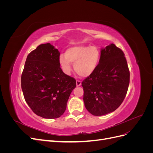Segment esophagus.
<instances>
[{"label": "esophagus", "mask_w": 153, "mask_h": 153, "mask_svg": "<svg viewBox=\"0 0 153 153\" xmlns=\"http://www.w3.org/2000/svg\"><path fill=\"white\" fill-rule=\"evenodd\" d=\"M76 86H77V87H79V86L81 85L82 82H81V81H80V80H76Z\"/></svg>", "instance_id": "34e87169"}]
</instances>
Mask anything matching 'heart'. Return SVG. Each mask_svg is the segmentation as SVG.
<instances>
[{
    "label": "heart",
    "mask_w": 153,
    "mask_h": 153,
    "mask_svg": "<svg viewBox=\"0 0 153 153\" xmlns=\"http://www.w3.org/2000/svg\"><path fill=\"white\" fill-rule=\"evenodd\" d=\"M100 59V52L94 46H76L68 49L65 57L60 56L59 63L66 75L71 72V64H74L76 73L82 77H87L93 73Z\"/></svg>",
    "instance_id": "b5f03b06"
}]
</instances>
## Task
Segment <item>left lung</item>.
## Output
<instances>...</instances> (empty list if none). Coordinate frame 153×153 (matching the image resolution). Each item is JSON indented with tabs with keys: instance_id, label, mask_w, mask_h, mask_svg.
I'll list each match as a JSON object with an SVG mask.
<instances>
[{
	"instance_id": "1",
	"label": "left lung",
	"mask_w": 153,
	"mask_h": 153,
	"mask_svg": "<svg viewBox=\"0 0 153 153\" xmlns=\"http://www.w3.org/2000/svg\"><path fill=\"white\" fill-rule=\"evenodd\" d=\"M129 84V71L123 51L114 44L101 49L98 66L82 82L86 109L96 116L112 112L121 105Z\"/></svg>"
}]
</instances>
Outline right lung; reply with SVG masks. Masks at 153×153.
<instances>
[{
  "label": "right lung",
  "instance_id": "right-lung-1",
  "mask_svg": "<svg viewBox=\"0 0 153 153\" xmlns=\"http://www.w3.org/2000/svg\"><path fill=\"white\" fill-rule=\"evenodd\" d=\"M60 52L50 43L39 45L28 55L21 77L27 103L38 116L61 117L69 97L76 87L75 78L62 71Z\"/></svg>",
  "mask_w": 153,
  "mask_h": 153
}]
</instances>
